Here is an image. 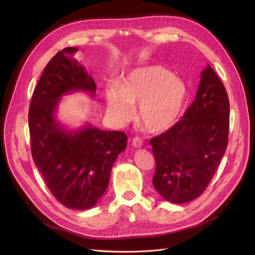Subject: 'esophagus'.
<instances>
[{"label": "esophagus", "mask_w": 255, "mask_h": 255, "mask_svg": "<svg viewBox=\"0 0 255 255\" xmlns=\"http://www.w3.org/2000/svg\"><path fill=\"white\" fill-rule=\"evenodd\" d=\"M143 144V140L140 137H134L132 140V145L135 146V148H140V146Z\"/></svg>", "instance_id": "obj_1"}]
</instances>
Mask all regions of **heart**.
I'll use <instances>...</instances> for the list:
<instances>
[{"label":"heart","mask_w":255,"mask_h":255,"mask_svg":"<svg viewBox=\"0 0 255 255\" xmlns=\"http://www.w3.org/2000/svg\"><path fill=\"white\" fill-rule=\"evenodd\" d=\"M188 89L181 79L161 66L137 68L123 78L119 86L106 89L107 112L119 122L132 118L139 104L138 118L145 129L161 132L174 125L186 103Z\"/></svg>","instance_id":"heart-1"}]
</instances>
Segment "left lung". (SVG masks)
I'll return each mask as SVG.
<instances>
[{
  "mask_svg": "<svg viewBox=\"0 0 255 255\" xmlns=\"http://www.w3.org/2000/svg\"><path fill=\"white\" fill-rule=\"evenodd\" d=\"M229 117L227 90L207 65L183 119L150 140L156 164L153 185L165 200L186 203L203 194L225 155Z\"/></svg>",
  "mask_w": 255,
  "mask_h": 255,
  "instance_id": "obj_1",
  "label": "left lung"
}]
</instances>
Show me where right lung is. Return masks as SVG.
Here are the masks:
<instances>
[{"mask_svg":"<svg viewBox=\"0 0 255 255\" xmlns=\"http://www.w3.org/2000/svg\"><path fill=\"white\" fill-rule=\"evenodd\" d=\"M66 48L45 67L29 104L30 149L37 168L57 201L72 210H88L103 196L113 165L127 148V135L86 125L67 130L56 120L60 98L73 91L94 97L96 83Z\"/></svg>","mask_w":255,"mask_h":255,"instance_id":"1","label":"right lung"}]
</instances>
